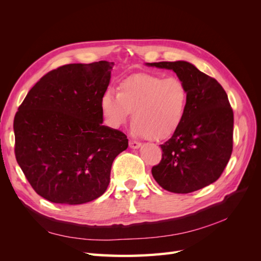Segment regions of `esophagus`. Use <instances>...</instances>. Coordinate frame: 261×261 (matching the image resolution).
Returning a JSON list of instances; mask_svg holds the SVG:
<instances>
[{"mask_svg": "<svg viewBox=\"0 0 261 261\" xmlns=\"http://www.w3.org/2000/svg\"><path fill=\"white\" fill-rule=\"evenodd\" d=\"M129 147L132 149H138L141 147V143H139V141H136V140H130L129 141Z\"/></svg>", "mask_w": 261, "mask_h": 261, "instance_id": "obj_1", "label": "esophagus"}]
</instances>
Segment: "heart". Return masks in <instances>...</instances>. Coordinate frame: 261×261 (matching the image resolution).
Returning a JSON list of instances; mask_svg holds the SVG:
<instances>
[{"label":"heart","instance_id":"obj_1","mask_svg":"<svg viewBox=\"0 0 261 261\" xmlns=\"http://www.w3.org/2000/svg\"><path fill=\"white\" fill-rule=\"evenodd\" d=\"M187 101L186 86L179 78L143 74L123 81L117 93L105 91L100 106L112 128H121L134 112V135L164 139L173 135L183 122Z\"/></svg>","mask_w":261,"mask_h":261}]
</instances>
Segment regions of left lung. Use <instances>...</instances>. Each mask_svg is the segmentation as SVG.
<instances>
[{"label":"left lung","mask_w":261,"mask_h":261,"mask_svg":"<svg viewBox=\"0 0 261 261\" xmlns=\"http://www.w3.org/2000/svg\"><path fill=\"white\" fill-rule=\"evenodd\" d=\"M171 69L188 92L187 109L177 130L161 145L162 160L152 168L155 181L175 194H188L216 181L233 149V111L215 78L186 61L146 63Z\"/></svg>","instance_id":"obj_1"}]
</instances>
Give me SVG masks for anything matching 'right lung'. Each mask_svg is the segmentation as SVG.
I'll use <instances>...</instances> for the list:
<instances>
[{
  "mask_svg": "<svg viewBox=\"0 0 261 261\" xmlns=\"http://www.w3.org/2000/svg\"><path fill=\"white\" fill-rule=\"evenodd\" d=\"M113 65L99 61L51 70L18 108L15 155L44 199L82 204L107 191L112 163L128 147L125 134L102 124L100 100Z\"/></svg>",
  "mask_w": 261,
  "mask_h": 261,
  "instance_id": "add662e5",
  "label": "right lung"
}]
</instances>
